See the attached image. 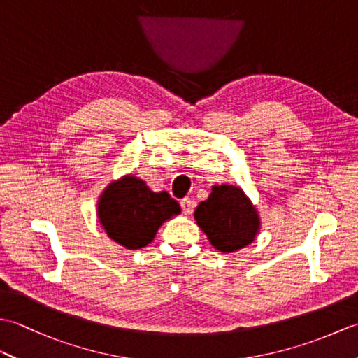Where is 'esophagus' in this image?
I'll return each instance as SVG.
<instances>
[{
    "instance_id": "esophagus-1",
    "label": "esophagus",
    "mask_w": 358,
    "mask_h": 358,
    "mask_svg": "<svg viewBox=\"0 0 358 358\" xmlns=\"http://www.w3.org/2000/svg\"><path fill=\"white\" fill-rule=\"evenodd\" d=\"M180 204H181V209H183V212L185 214H192V210H194V201L189 199V196H186V199H183L180 201Z\"/></svg>"
}]
</instances>
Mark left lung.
I'll list each match as a JSON object with an SVG mask.
<instances>
[{
    "label": "left lung",
    "instance_id": "8db88e82",
    "mask_svg": "<svg viewBox=\"0 0 358 358\" xmlns=\"http://www.w3.org/2000/svg\"><path fill=\"white\" fill-rule=\"evenodd\" d=\"M194 217L209 241L222 252L248 246L258 231V215L240 187L214 186L206 201L196 206Z\"/></svg>",
    "mask_w": 358,
    "mask_h": 358
}]
</instances>
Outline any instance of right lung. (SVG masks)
Wrapping results in <instances>:
<instances>
[{
	"instance_id": "1",
	"label": "right lung",
	"mask_w": 358,
	"mask_h": 358,
	"mask_svg": "<svg viewBox=\"0 0 358 358\" xmlns=\"http://www.w3.org/2000/svg\"><path fill=\"white\" fill-rule=\"evenodd\" d=\"M175 214H180V206L169 194L152 192L132 175L110 185L98 204V217L106 232L127 249L149 245L164 220Z\"/></svg>"
}]
</instances>
